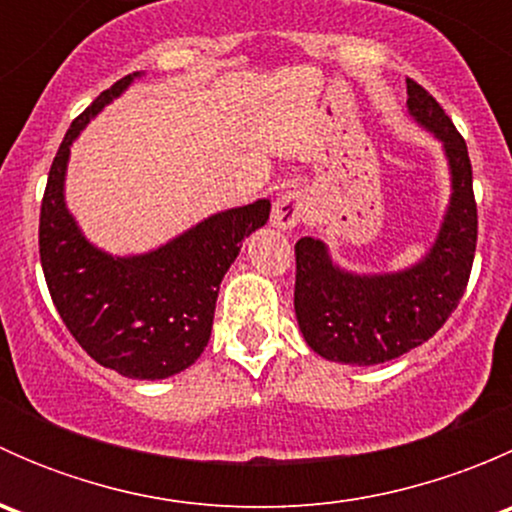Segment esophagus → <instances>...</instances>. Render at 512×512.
<instances>
[{"instance_id": "obj_1", "label": "esophagus", "mask_w": 512, "mask_h": 512, "mask_svg": "<svg viewBox=\"0 0 512 512\" xmlns=\"http://www.w3.org/2000/svg\"><path fill=\"white\" fill-rule=\"evenodd\" d=\"M307 215V198L299 190H289V193L280 195L272 208V227L287 232L297 227Z\"/></svg>"}]
</instances>
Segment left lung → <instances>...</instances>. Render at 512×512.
<instances>
[{
    "instance_id": "left-lung-1",
    "label": "left lung",
    "mask_w": 512,
    "mask_h": 512,
    "mask_svg": "<svg viewBox=\"0 0 512 512\" xmlns=\"http://www.w3.org/2000/svg\"><path fill=\"white\" fill-rule=\"evenodd\" d=\"M406 94L411 121L441 143L451 180L431 247L401 270L356 272L339 265L319 237L294 245L299 332L312 352L337 364H384L421 347L458 307L471 275L478 215L466 141L416 81L406 79Z\"/></svg>"
}]
</instances>
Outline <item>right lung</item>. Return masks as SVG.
<instances>
[{"mask_svg": "<svg viewBox=\"0 0 512 512\" xmlns=\"http://www.w3.org/2000/svg\"><path fill=\"white\" fill-rule=\"evenodd\" d=\"M141 76L116 81L66 131L46 180L39 252L56 312L84 352L128 379L158 381L205 352L220 282L242 240L270 220V200L208 215L148 252L111 255L94 245L66 205L71 146Z\"/></svg>", "mask_w": 512, "mask_h": 512, "instance_id": "obj_1", "label": "right lung"}]
</instances>
